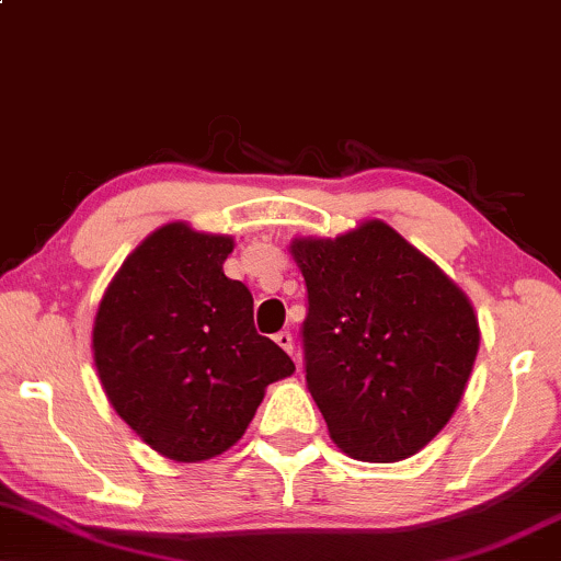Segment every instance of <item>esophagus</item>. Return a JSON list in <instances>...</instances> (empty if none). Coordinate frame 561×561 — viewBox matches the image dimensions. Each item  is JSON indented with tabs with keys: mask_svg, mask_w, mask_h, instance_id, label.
I'll return each instance as SVG.
<instances>
[{
	"mask_svg": "<svg viewBox=\"0 0 561 561\" xmlns=\"http://www.w3.org/2000/svg\"><path fill=\"white\" fill-rule=\"evenodd\" d=\"M274 342H276V345H279L282 350H285V353H289V355H293V334H289V332H279V334H274Z\"/></svg>",
	"mask_w": 561,
	"mask_h": 561,
	"instance_id": "obj_1",
	"label": "esophagus"
}]
</instances>
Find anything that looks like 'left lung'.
I'll return each mask as SVG.
<instances>
[{"instance_id": "1", "label": "left lung", "mask_w": 561, "mask_h": 561, "mask_svg": "<svg viewBox=\"0 0 561 561\" xmlns=\"http://www.w3.org/2000/svg\"><path fill=\"white\" fill-rule=\"evenodd\" d=\"M308 287L306 381L345 455L397 462L449 423L481 329L468 295L379 219L340 238H295Z\"/></svg>"}]
</instances>
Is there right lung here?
I'll use <instances>...</instances> for the list:
<instances>
[{"mask_svg":"<svg viewBox=\"0 0 561 561\" xmlns=\"http://www.w3.org/2000/svg\"><path fill=\"white\" fill-rule=\"evenodd\" d=\"M234 240L159 227L127 255L93 321V363L117 415L178 462L227 451L295 363L253 327V295L225 276Z\"/></svg>","mask_w":561,"mask_h":561,"instance_id":"obj_1","label":"right lung"}]
</instances>
